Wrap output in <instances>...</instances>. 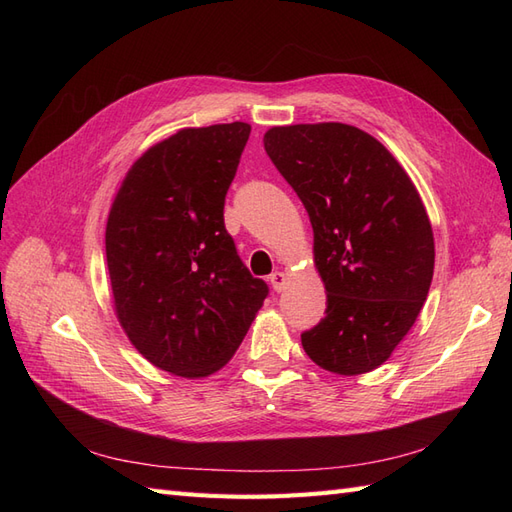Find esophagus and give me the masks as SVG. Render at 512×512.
<instances>
[{
	"label": "esophagus",
	"instance_id": "34e87169",
	"mask_svg": "<svg viewBox=\"0 0 512 512\" xmlns=\"http://www.w3.org/2000/svg\"><path fill=\"white\" fill-rule=\"evenodd\" d=\"M269 282H271V286H273L275 292H282V290L286 288V284H288V277H286V273H282V271H275V273L269 275Z\"/></svg>",
	"mask_w": 512,
	"mask_h": 512
}]
</instances>
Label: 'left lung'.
<instances>
[{
  "instance_id": "obj_1",
  "label": "left lung",
  "mask_w": 512,
  "mask_h": 512,
  "mask_svg": "<svg viewBox=\"0 0 512 512\" xmlns=\"http://www.w3.org/2000/svg\"><path fill=\"white\" fill-rule=\"evenodd\" d=\"M265 151L314 228L327 316L301 335L322 369L380 367L412 329L433 277V232L421 196L374 136L348 123L271 128Z\"/></svg>"
}]
</instances>
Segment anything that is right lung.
I'll use <instances>...</instances> for the list:
<instances>
[{
    "mask_svg": "<svg viewBox=\"0 0 512 512\" xmlns=\"http://www.w3.org/2000/svg\"><path fill=\"white\" fill-rule=\"evenodd\" d=\"M250 123L183 128L128 170L106 222L115 314L145 359L181 378L222 369L269 288L224 226Z\"/></svg>",
    "mask_w": 512,
    "mask_h": 512,
    "instance_id": "add662e5",
    "label": "right lung"
}]
</instances>
